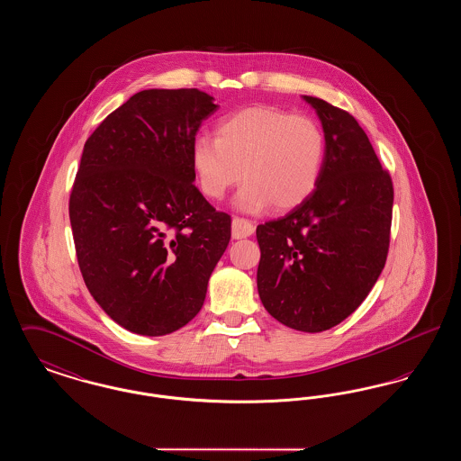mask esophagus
Wrapping results in <instances>:
<instances>
[{"label":"esophagus","instance_id":"esophagus-1","mask_svg":"<svg viewBox=\"0 0 461 461\" xmlns=\"http://www.w3.org/2000/svg\"><path fill=\"white\" fill-rule=\"evenodd\" d=\"M256 226L249 220H243V218H233L231 221V235L233 239H247L254 233Z\"/></svg>","mask_w":461,"mask_h":461}]
</instances>
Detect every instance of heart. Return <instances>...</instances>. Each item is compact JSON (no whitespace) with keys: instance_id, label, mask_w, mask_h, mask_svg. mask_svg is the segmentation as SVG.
I'll return each mask as SVG.
<instances>
[{"instance_id":"b5f03b06","label":"heart","mask_w":461,"mask_h":461,"mask_svg":"<svg viewBox=\"0 0 461 461\" xmlns=\"http://www.w3.org/2000/svg\"><path fill=\"white\" fill-rule=\"evenodd\" d=\"M327 149V134L311 117L252 107L222 119L216 138L197 136L190 162L207 198L224 197L243 176L239 209L259 212L273 203L276 211H290L320 185Z\"/></svg>"}]
</instances>
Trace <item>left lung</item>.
I'll use <instances>...</instances> for the list:
<instances>
[{
  "instance_id": "left-lung-1",
  "label": "left lung",
  "mask_w": 461,
  "mask_h": 461,
  "mask_svg": "<svg viewBox=\"0 0 461 461\" xmlns=\"http://www.w3.org/2000/svg\"><path fill=\"white\" fill-rule=\"evenodd\" d=\"M304 100L327 134V162L306 202L258 226V290L275 320L316 333L344 321L376 284L389 252L394 188L349 112Z\"/></svg>"
}]
</instances>
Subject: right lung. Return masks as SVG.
I'll use <instances>...</instances> for the list:
<instances>
[{
  "mask_svg": "<svg viewBox=\"0 0 461 461\" xmlns=\"http://www.w3.org/2000/svg\"><path fill=\"white\" fill-rule=\"evenodd\" d=\"M214 98L145 89L85 143L68 200L79 269L110 318L138 335L173 333L203 306L231 218L194 185L190 149Z\"/></svg>",
  "mask_w": 461,
  "mask_h": 461,
  "instance_id": "obj_1",
  "label": "right lung"
}]
</instances>
